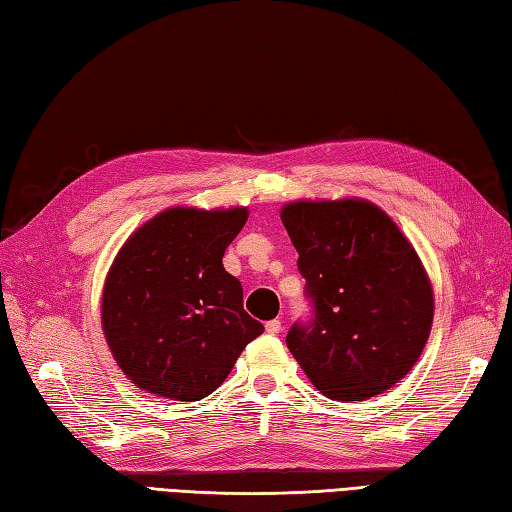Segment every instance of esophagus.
I'll list each match as a JSON object with an SVG mask.
<instances>
[{
  "mask_svg": "<svg viewBox=\"0 0 512 512\" xmlns=\"http://www.w3.org/2000/svg\"><path fill=\"white\" fill-rule=\"evenodd\" d=\"M266 332H268V334H279V332H281V321H279V319L268 321V323H266Z\"/></svg>",
  "mask_w": 512,
  "mask_h": 512,
  "instance_id": "1",
  "label": "esophagus"
}]
</instances>
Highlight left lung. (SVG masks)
Masks as SVG:
<instances>
[{
  "label": "left lung",
  "instance_id": "1",
  "mask_svg": "<svg viewBox=\"0 0 512 512\" xmlns=\"http://www.w3.org/2000/svg\"><path fill=\"white\" fill-rule=\"evenodd\" d=\"M281 222L314 308L290 328L288 350L323 396L383 394L431 332L433 290L418 253L383 209L358 198L290 202Z\"/></svg>",
  "mask_w": 512,
  "mask_h": 512
}]
</instances>
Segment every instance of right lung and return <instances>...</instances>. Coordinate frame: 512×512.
<instances>
[{"label": "right lung", "mask_w": 512, "mask_h": 512, "mask_svg": "<svg viewBox=\"0 0 512 512\" xmlns=\"http://www.w3.org/2000/svg\"><path fill=\"white\" fill-rule=\"evenodd\" d=\"M248 209L176 206L143 224L107 273L101 323L114 361L140 389L193 402L224 383L264 325L244 310L226 246Z\"/></svg>", "instance_id": "right-lung-1"}]
</instances>
